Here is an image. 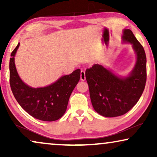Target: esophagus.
<instances>
[{"instance_id": "34e87169", "label": "esophagus", "mask_w": 157, "mask_h": 157, "mask_svg": "<svg viewBox=\"0 0 157 157\" xmlns=\"http://www.w3.org/2000/svg\"><path fill=\"white\" fill-rule=\"evenodd\" d=\"M85 79H86L85 71L83 70H81V81H85Z\"/></svg>"}]
</instances>
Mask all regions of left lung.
<instances>
[{
	"mask_svg": "<svg viewBox=\"0 0 157 157\" xmlns=\"http://www.w3.org/2000/svg\"><path fill=\"white\" fill-rule=\"evenodd\" d=\"M123 40L133 45L137 55L129 76L120 78L98 64L86 70L94 110L106 117H119L131 110L140 98L147 81V57L143 46L129 29L124 31Z\"/></svg>",
	"mask_w": 157,
	"mask_h": 157,
	"instance_id": "left-lung-1",
	"label": "left lung"
}]
</instances>
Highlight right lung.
<instances>
[{
    "label": "right lung",
    "instance_id": "add662e5",
    "mask_svg": "<svg viewBox=\"0 0 157 157\" xmlns=\"http://www.w3.org/2000/svg\"><path fill=\"white\" fill-rule=\"evenodd\" d=\"M19 44L11 53L10 59V86L14 97L28 113L36 119L53 121L66 112L69 97L80 80L81 70L62 76L53 84L34 89L25 84L17 73L14 56Z\"/></svg>",
    "mask_w": 157,
    "mask_h": 157
}]
</instances>
